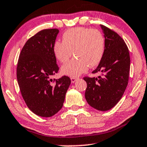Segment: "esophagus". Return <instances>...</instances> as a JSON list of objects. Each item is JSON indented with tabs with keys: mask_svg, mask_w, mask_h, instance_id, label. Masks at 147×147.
I'll return each mask as SVG.
<instances>
[{
	"mask_svg": "<svg viewBox=\"0 0 147 147\" xmlns=\"http://www.w3.org/2000/svg\"><path fill=\"white\" fill-rule=\"evenodd\" d=\"M78 80V78H71V83H72V84L74 83V82H76V81H77Z\"/></svg>",
	"mask_w": 147,
	"mask_h": 147,
	"instance_id": "esophagus-1",
	"label": "esophagus"
}]
</instances>
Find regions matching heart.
<instances>
[{"instance_id": "1", "label": "heart", "mask_w": 147, "mask_h": 147, "mask_svg": "<svg viewBox=\"0 0 147 147\" xmlns=\"http://www.w3.org/2000/svg\"><path fill=\"white\" fill-rule=\"evenodd\" d=\"M63 42L56 41L53 47V54L61 63H65L71 57L75 58L64 64L61 74L77 77L90 68L97 66L105 51V39L98 30L76 27L67 30L63 35Z\"/></svg>"}]
</instances>
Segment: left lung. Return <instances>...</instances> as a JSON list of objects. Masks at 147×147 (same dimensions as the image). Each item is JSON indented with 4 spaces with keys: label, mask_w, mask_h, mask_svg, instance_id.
Listing matches in <instances>:
<instances>
[{
    "label": "left lung",
    "mask_w": 147,
    "mask_h": 147,
    "mask_svg": "<svg viewBox=\"0 0 147 147\" xmlns=\"http://www.w3.org/2000/svg\"><path fill=\"white\" fill-rule=\"evenodd\" d=\"M105 39V51L97 68L98 78H84L87 83L85 98L88 104L100 111H107L121 99L128 85L130 55L124 40L115 32L100 25Z\"/></svg>",
    "instance_id": "8db88e82"
}]
</instances>
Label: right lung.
<instances>
[{"label": "right lung", "instance_id": "obj_1", "mask_svg": "<svg viewBox=\"0 0 147 147\" xmlns=\"http://www.w3.org/2000/svg\"><path fill=\"white\" fill-rule=\"evenodd\" d=\"M59 31L44 29L28 40L18 61L17 78L22 96L28 108L41 117H51L63 106L71 84L63 76L51 84L59 69L53 47Z\"/></svg>", "mask_w": 147, "mask_h": 147}]
</instances>
